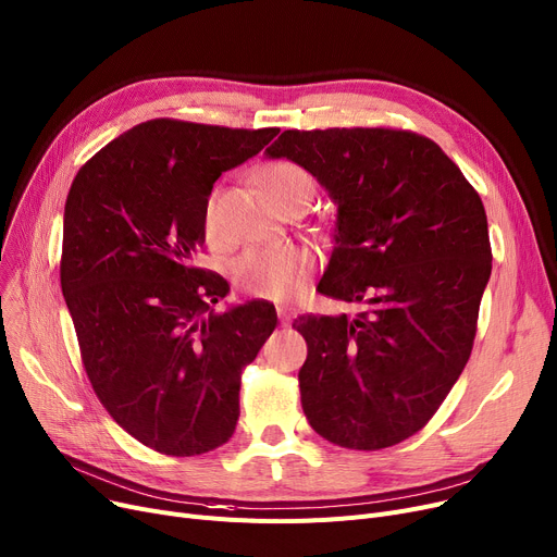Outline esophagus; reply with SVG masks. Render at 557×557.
<instances>
[{
    "instance_id": "obj_1",
    "label": "esophagus",
    "mask_w": 557,
    "mask_h": 557,
    "mask_svg": "<svg viewBox=\"0 0 557 557\" xmlns=\"http://www.w3.org/2000/svg\"><path fill=\"white\" fill-rule=\"evenodd\" d=\"M277 315H280V323L286 327V325H290V320H294V315H296V309L294 307H277Z\"/></svg>"
}]
</instances>
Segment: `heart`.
Masks as SVG:
<instances>
[{"label":"heart","mask_w":557,"mask_h":557,"mask_svg":"<svg viewBox=\"0 0 557 557\" xmlns=\"http://www.w3.org/2000/svg\"><path fill=\"white\" fill-rule=\"evenodd\" d=\"M259 183L277 205L294 198L313 194L311 175L294 162H271L261 169ZM205 234L216 239V196L208 200L205 208ZM313 255L300 246H275V248H252L232 263V280L242 294L259 300H290L302 294L309 275L313 273Z\"/></svg>","instance_id":"heart-1"}]
</instances>
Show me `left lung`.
I'll list each match as a JSON object with an SVG mask.
<instances>
[{
    "instance_id": "obj_1",
    "label": "left lung",
    "mask_w": 557,
    "mask_h": 557,
    "mask_svg": "<svg viewBox=\"0 0 557 557\" xmlns=\"http://www.w3.org/2000/svg\"><path fill=\"white\" fill-rule=\"evenodd\" d=\"M267 156L300 164L334 200L318 290L361 305L355 318H296L305 416L338 447H393L433 418L472 355L492 273L481 196L411 131H284Z\"/></svg>"
}]
</instances>
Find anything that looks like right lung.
Segmentation results:
<instances>
[{
  "instance_id": "1",
  "label": "right lung",
  "mask_w": 557,
  "mask_h": 557,
  "mask_svg": "<svg viewBox=\"0 0 557 557\" xmlns=\"http://www.w3.org/2000/svg\"><path fill=\"white\" fill-rule=\"evenodd\" d=\"M277 133L144 122L85 162L67 194L61 286L87 379L112 420L160 454L230 441L242 370L277 325L259 300L216 313L230 286L194 267L219 175Z\"/></svg>"
}]
</instances>
